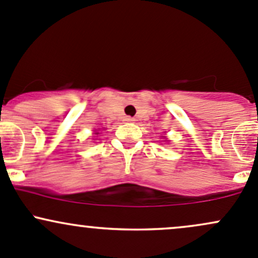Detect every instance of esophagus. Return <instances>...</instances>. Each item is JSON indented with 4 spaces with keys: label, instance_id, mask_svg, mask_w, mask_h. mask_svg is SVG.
Instances as JSON below:
<instances>
[{
    "label": "esophagus",
    "instance_id": "34e87169",
    "mask_svg": "<svg viewBox=\"0 0 258 258\" xmlns=\"http://www.w3.org/2000/svg\"><path fill=\"white\" fill-rule=\"evenodd\" d=\"M125 120H126V121H129V123H133V121H134L135 119H134V118H132V117H126V118H125Z\"/></svg>",
    "mask_w": 258,
    "mask_h": 258
}]
</instances>
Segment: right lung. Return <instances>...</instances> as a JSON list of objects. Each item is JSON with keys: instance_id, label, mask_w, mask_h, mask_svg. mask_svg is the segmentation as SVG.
<instances>
[{"instance_id": "add662e5", "label": "right lung", "mask_w": 258, "mask_h": 258, "mask_svg": "<svg viewBox=\"0 0 258 258\" xmlns=\"http://www.w3.org/2000/svg\"><path fill=\"white\" fill-rule=\"evenodd\" d=\"M95 132H96V133H95L96 135H97V134H99V133H98V130H95Z\"/></svg>"}]
</instances>
